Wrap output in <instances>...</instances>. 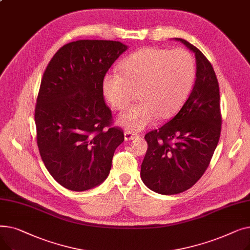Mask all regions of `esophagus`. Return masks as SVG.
Returning a JSON list of instances; mask_svg holds the SVG:
<instances>
[{"label": "esophagus", "instance_id": "1", "mask_svg": "<svg viewBox=\"0 0 250 250\" xmlns=\"http://www.w3.org/2000/svg\"><path fill=\"white\" fill-rule=\"evenodd\" d=\"M138 135L133 133V132H129V130H125V141H129V140H133L137 137Z\"/></svg>", "mask_w": 250, "mask_h": 250}]
</instances>
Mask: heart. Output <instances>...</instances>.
<instances>
[{
    "label": "heart",
    "instance_id": "heart-1",
    "mask_svg": "<svg viewBox=\"0 0 250 250\" xmlns=\"http://www.w3.org/2000/svg\"><path fill=\"white\" fill-rule=\"evenodd\" d=\"M121 72H108L102 81L103 94L113 109L122 110L117 123L130 132L151 125L156 117L172 115L189 95L195 79V62L190 52L147 47L127 57Z\"/></svg>",
    "mask_w": 250,
    "mask_h": 250
}]
</instances>
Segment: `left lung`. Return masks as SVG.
<instances>
[{
	"instance_id": "obj_1",
	"label": "left lung",
	"mask_w": 250,
	"mask_h": 250,
	"mask_svg": "<svg viewBox=\"0 0 250 250\" xmlns=\"http://www.w3.org/2000/svg\"><path fill=\"white\" fill-rule=\"evenodd\" d=\"M175 41L194 52L196 78L180 110L145 136L148 150L141 177L150 189L161 194H177L196 183L211 162L221 135L220 90L212 64L186 39Z\"/></svg>"
}]
</instances>
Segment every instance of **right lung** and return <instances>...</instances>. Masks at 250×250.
Wrapping results in <instances>:
<instances>
[{
  "instance_id": "right-lung-1",
  "label": "right lung",
  "mask_w": 250,
  "mask_h": 250,
  "mask_svg": "<svg viewBox=\"0 0 250 250\" xmlns=\"http://www.w3.org/2000/svg\"><path fill=\"white\" fill-rule=\"evenodd\" d=\"M127 46L113 41H77L62 46L43 73L34 121L37 146L50 175L74 191L102 183L124 132L112 126L102 81Z\"/></svg>"
}]
</instances>
